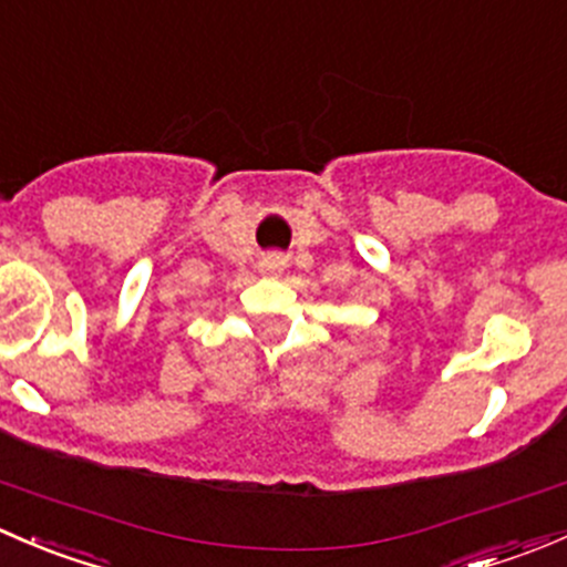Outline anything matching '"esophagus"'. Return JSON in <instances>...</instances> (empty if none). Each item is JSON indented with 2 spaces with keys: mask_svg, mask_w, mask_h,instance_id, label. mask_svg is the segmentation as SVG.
Masks as SVG:
<instances>
[{
  "mask_svg": "<svg viewBox=\"0 0 567 567\" xmlns=\"http://www.w3.org/2000/svg\"><path fill=\"white\" fill-rule=\"evenodd\" d=\"M262 274H282L285 271V257L282 255H266L260 260Z\"/></svg>",
  "mask_w": 567,
  "mask_h": 567,
  "instance_id": "esophagus-1",
  "label": "esophagus"
}]
</instances>
